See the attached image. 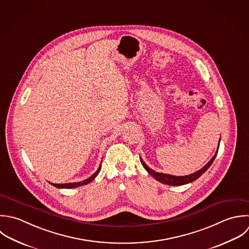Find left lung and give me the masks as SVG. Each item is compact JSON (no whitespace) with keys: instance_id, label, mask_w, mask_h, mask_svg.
<instances>
[{"instance_id":"1","label":"left lung","mask_w":249,"mask_h":249,"mask_svg":"<svg viewBox=\"0 0 249 249\" xmlns=\"http://www.w3.org/2000/svg\"><path fill=\"white\" fill-rule=\"evenodd\" d=\"M220 142V141H219ZM218 148H219V144H218ZM217 152L214 154V156L211 159V161L204 167L202 168L201 170H199L198 172L194 173V174H191L189 176H184V177H176V176H171V175H166V174H160V173H157V172H154L153 170H151L150 168H148L146 166V164L142 161V159H141V162H142V165L143 166V168L146 170V172L151 175L156 180L164 183V184H168V185H174V186H179V185H184V184H187V183H190V182H193L194 180H196L197 178H199L210 167L211 165L213 164V162L214 161L216 155H217Z\"/></svg>"}]
</instances>
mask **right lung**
I'll return each mask as SVG.
<instances>
[{
	"instance_id": "add662e5",
	"label": "right lung",
	"mask_w": 249,
	"mask_h": 249,
	"mask_svg": "<svg viewBox=\"0 0 249 249\" xmlns=\"http://www.w3.org/2000/svg\"><path fill=\"white\" fill-rule=\"evenodd\" d=\"M101 167L102 166H100L99 167V169L97 170V172L92 176V177H90L89 178H87V179H85V180H83V181H80V182H73V183H65V184H55V183H51L53 186H55V187H57V188H75V187H78V186H81V185H86V184H88L89 182H91L92 180H94V178L98 176V174H99V172H100V170H101Z\"/></svg>"
}]
</instances>
